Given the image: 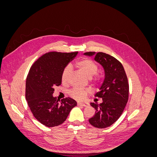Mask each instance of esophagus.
<instances>
[{
    "mask_svg": "<svg viewBox=\"0 0 157 157\" xmlns=\"http://www.w3.org/2000/svg\"><path fill=\"white\" fill-rule=\"evenodd\" d=\"M78 105H82L84 107H87L89 105V104L88 103H77Z\"/></svg>",
    "mask_w": 157,
    "mask_h": 157,
    "instance_id": "obj_1",
    "label": "esophagus"
}]
</instances>
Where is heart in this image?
Returning <instances> with one entry per match:
<instances>
[{
	"label": "heart",
	"mask_w": 157,
	"mask_h": 157,
	"mask_svg": "<svg viewBox=\"0 0 157 157\" xmlns=\"http://www.w3.org/2000/svg\"><path fill=\"white\" fill-rule=\"evenodd\" d=\"M75 66L82 71L88 77L91 78H91L95 82H99L101 81L102 75L101 74L97 72L98 66L94 61L88 58H83L76 61ZM71 72V67L70 65H67L65 67L62 71V73H61V80H62V82H65L67 81ZM89 90L88 89L75 87L70 90L69 94L71 97L78 99V100H81V99H83L85 98Z\"/></svg>",
	"instance_id": "1"
}]
</instances>
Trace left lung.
Returning a JSON list of instances; mask_svg holds the SVG:
<instances>
[{"label":"left lung","mask_w":157,"mask_h":157,"mask_svg":"<svg viewBox=\"0 0 157 157\" xmlns=\"http://www.w3.org/2000/svg\"><path fill=\"white\" fill-rule=\"evenodd\" d=\"M86 56H95L94 59L100 63L105 71V79L100 91L95 96L102 98L101 103H91L96 109L95 115L89 119L93 126L105 128L115 123L124 111L129 95V84L124 67L115 58L103 52H88Z\"/></svg>","instance_id":"1"}]
</instances>
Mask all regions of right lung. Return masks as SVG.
<instances>
[{
  "label": "right lung",
  "instance_id": "obj_1",
  "mask_svg": "<svg viewBox=\"0 0 157 157\" xmlns=\"http://www.w3.org/2000/svg\"><path fill=\"white\" fill-rule=\"evenodd\" d=\"M78 52H50L33 64L25 85V98L33 116L41 124L54 127L62 124L77 102L71 98L60 101L53 96L54 87L61 84V73Z\"/></svg>",
  "mask_w": 157,
  "mask_h": 157
}]
</instances>
